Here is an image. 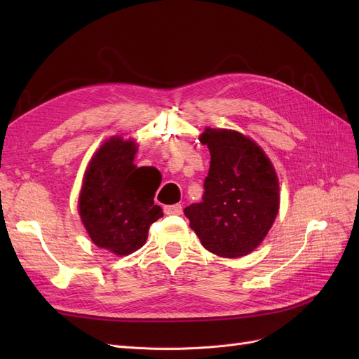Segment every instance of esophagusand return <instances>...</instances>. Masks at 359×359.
Here are the masks:
<instances>
[{
	"label": "esophagus",
	"mask_w": 359,
	"mask_h": 359,
	"mask_svg": "<svg viewBox=\"0 0 359 359\" xmlns=\"http://www.w3.org/2000/svg\"><path fill=\"white\" fill-rule=\"evenodd\" d=\"M163 211H165V214H173V215H180L182 212V206L180 203H175V205H166L165 208H163Z\"/></svg>",
	"instance_id": "esophagus-1"
}]
</instances>
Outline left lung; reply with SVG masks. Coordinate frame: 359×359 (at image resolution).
<instances>
[{"mask_svg": "<svg viewBox=\"0 0 359 359\" xmlns=\"http://www.w3.org/2000/svg\"><path fill=\"white\" fill-rule=\"evenodd\" d=\"M211 163L202 202L184 210L208 252L241 257L262 243L280 203L276 170L260 147L232 130L205 128Z\"/></svg>", "mask_w": 359, "mask_h": 359, "instance_id": "1", "label": "left lung"}]
</instances>
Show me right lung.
I'll use <instances>...</instances> for the list:
<instances>
[{"mask_svg":"<svg viewBox=\"0 0 359 359\" xmlns=\"http://www.w3.org/2000/svg\"><path fill=\"white\" fill-rule=\"evenodd\" d=\"M136 144L112 137L97 151L85 172L79 214L97 247L130 255L148 238V229L163 215L154 205L161 182L156 168H136Z\"/></svg>","mask_w":359,"mask_h":359,"instance_id":"right-lung-1","label":"right lung"}]
</instances>
